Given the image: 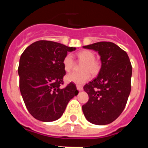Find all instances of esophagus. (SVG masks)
Instances as JSON below:
<instances>
[{
  "mask_svg": "<svg viewBox=\"0 0 148 148\" xmlns=\"http://www.w3.org/2000/svg\"><path fill=\"white\" fill-rule=\"evenodd\" d=\"M76 87H77V90H78V91H82V90H83V87H82V85H77L76 86Z\"/></svg>",
  "mask_w": 148,
  "mask_h": 148,
  "instance_id": "obj_1",
  "label": "esophagus"
}]
</instances>
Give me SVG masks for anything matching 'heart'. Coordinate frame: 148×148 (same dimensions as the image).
Segmentation results:
<instances>
[{
    "instance_id": "obj_1",
    "label": "heart",
    "mask_w": 148,
    "mask_h": 148,
    "mask_svg": "<svg viewBox=\"0 0 148 148\" xmlns=\"http://www.w3.org/2000/svg\"><path fill=\"white\" fill-rule=\"evenodd\" d=\"M77 58L80 62H83L81 65V72H72L67 74L66 80L69 82L82 84L85 83L90 78V73L95 75L99 73L101 69L100 63L95 60V56L92 51L82 50L77 53ZM64 68L69 72L74 66V60L70 54L66 55L63 60Z\"/></svg>"
}]
</instances>
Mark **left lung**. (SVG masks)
Here are the masks:
<instances>
[{
    "label": "left lung",
    "instance_id": "left-lung-1",
    "mask_svg": "<svg viewBox=\"0 0 148 148\" xmlns=\"http://www.w3.org/2000/svg\"><path fill=\"white\" fill-rule=\"evenodd\" d=\"M84 48L97 51L101 67L99 75L84 87L89 100L82 110L90 123L108 125L126 106L131 90V63L126 52L114 43L101 41Z\"/></svg>",
    "mask_w": 148,
    "mask_h": 148
}]
</instances>
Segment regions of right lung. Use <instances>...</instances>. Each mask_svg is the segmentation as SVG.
I'll list each match as a JSON object with an SVG mask.
<instances>
[{"label": "right lung", "mask_w": 148, "mask_h": 148, "mask_svg": "<svg viewBox=\"0 0 148 148\" xmlns=\"http://www.w3.org/2000/svg\"><path fill=\"white\" fill-rule=\"evenodd\" d=\"M75 50L59 43L40 40L23 51L19 61V87L29 113L41 121L58 119L68 102L78 91L70 82L64 88L66 75L63 60L68 52Z\"/></svg>", "instance_id": "right-lung-1"}]
</instances>
